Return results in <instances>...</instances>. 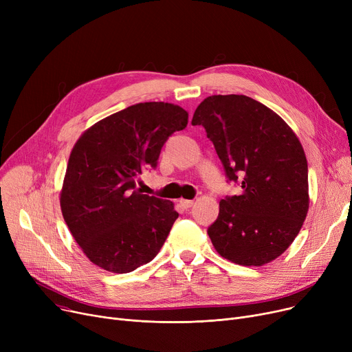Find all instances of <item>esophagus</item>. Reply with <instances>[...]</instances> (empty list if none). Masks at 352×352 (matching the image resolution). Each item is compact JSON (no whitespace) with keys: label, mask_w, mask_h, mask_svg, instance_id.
<instances>
[{"label":"esophagus","mask_w":352,"mask_h":352,"mask_svg":"<svg viewBox=\"0 0 352 352\" xmlns=\"http://www.w3.org/2000/svg\"><path fill=\"white\" fill-rule=\"evenodd\" d=\"M179 204L182 206V208L188 210V208H191V207H192L194 201H192V199H181V201H179Z\"/></svg>","instance_id":"1"}]
</instances>
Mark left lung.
<instances>
[{
	"instance_id": "left-lung-1",
	"label": "left lung",
	"mask_w": 352,
	"mask_h": 352,
	"mask_svg": "<svg viewBox=\"0 0 352 352\" xmlns=\"http://www.w3.org/2000/svg\"><path fill=\"white\" fill-rule=\"evenodd\" d=\"M224 165L243 188L219 201L208 227L217 252L247 267L280 256L308 212V165L302 145L272 109L247 96H211L194 113Z\"/></svg>"
}]
</instances>
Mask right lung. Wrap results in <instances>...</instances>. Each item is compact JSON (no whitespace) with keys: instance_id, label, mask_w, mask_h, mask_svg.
<instances>
[{"instance_id":"right-lung-1","label":"right lung","mask_w":352,"mask_h":352,"mask_svg":"<svg viewBox=\"0 0 352 352\" xmlns=\"http://www.w3.org/2000/svg\"><path fill=\"white\" fill-rule=\"evenodd\" d=\"M188 124L186 109L140 102L88 128L74 145L61 191L65 223L91 263L125 274L150 263L178 218L171 201L142 194L135 179Z\"/></svg>"}]
</instances>
